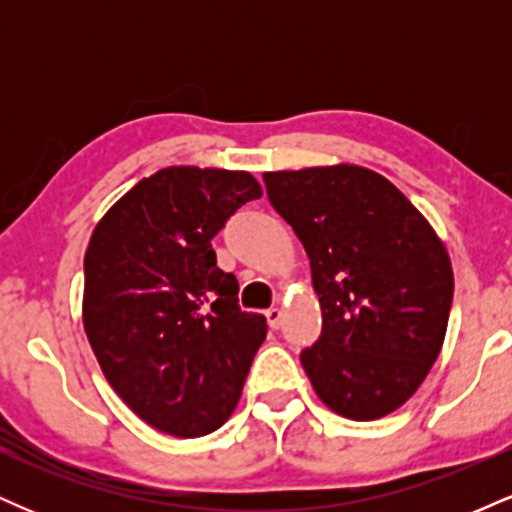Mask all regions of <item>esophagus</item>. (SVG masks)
Instances as JSON below:
<instances>
[{"label": "esophagus", "mask_w": 512, "mask_h": 512, "mask_svg": "<svg viewBox=\"0 0 512 512\" xmlns=\"http://www.w3.org/2000/svg\"><path fill=\"white\" fill-rule=\"evenodd\" d=\"M264 317H267V322H269V327H272V330H279L281 320H284V310H281V308H269L267 313H264Z\"/></svg>", "instance_id": "obj_1"}]
</instances>
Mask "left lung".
I'll list each match as a JSON object with an SVG mask.
<instances>
[{"label":"left lung","instance_id":"8db88e82","mask_svg":"<svg viewBox=\"0 0 512 512\" xmlns=\"http://www.w3.org/2000/svg\"><path fill=\"white\" fill-rule=\"evenodd\" d=\"M264 185L308 252L320 298L322 334L301 354L313 390L346 419H383L443 349L455 289L443 240L375 170H274Z\"/></svg>","mask_w":512,"mask_h":512}]
</instances>
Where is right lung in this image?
I'll return each instance as SVG.
<instances>
[{"instance_id": "right-lung-1", "label": "right lung", "mask_w": 512, "mask_h": 512, "mask_svg": "<svg viewBox=\"0 0 512 512\" xmlns=\"http://www.w3.org/2000/svg\"><path fill=\"white\" fill-rule=\"evenodd\" d=\"M262 197L248 170L168 166L105 211L84 257V330L110 387L175 438L216 431L236 409L264 315L243 313L211 238Z\"/></svg>"}]
</instances>
